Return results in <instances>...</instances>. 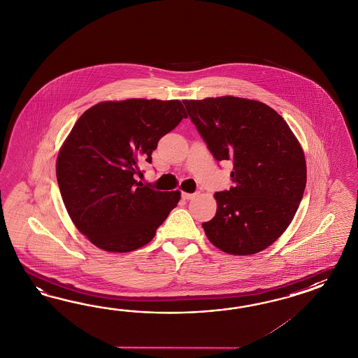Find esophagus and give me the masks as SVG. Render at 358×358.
Instances as JSON below:
<instances>
[{
  "label": "esophagus",
  "instance_id": "34e87169",
  "mask_svg": "<svg viewBox=\"0 0 358 358\" xmlns=\"http://www.w3.org/2000/svg\"><path fill=\"white\" fill-rule=\"evenodd\" d=\"M196 194H189V192H182V198L183 199H186V201H189V199H192L194 196H195Z\"/></svg>",
  "mask_w": 358,
  "mask_h": 358
}]
</instances>
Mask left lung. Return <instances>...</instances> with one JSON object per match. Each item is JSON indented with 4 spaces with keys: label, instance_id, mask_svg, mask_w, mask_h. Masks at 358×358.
<instances>
[{
    "label": "left lung",
    "instance_id": "1",
    "mask_svg": "<svg viewBox=\"0 0 358 358\" xmlns=\"http://www.w3.org/2000/svg\"><path fill=\"white\" fill-rule=\"evenodd\" d=\"M217 162L231 160L234 186L215 194L216 216L201 227L230 255H253L291 224L306 185V157L287 122L269 106L238 96L183 101Z\"/></svg>",
    "mask_w": 358,
    "mask_h": 358
}]
</instances>
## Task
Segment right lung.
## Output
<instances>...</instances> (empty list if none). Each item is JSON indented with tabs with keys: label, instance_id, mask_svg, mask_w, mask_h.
Segmentation results:
<instances>
[{
	"label": "right lung",
	"instance_id": "add662e5",
	"mask_svg": "<svg viewBox=\"0 0 358 358\" xmlns=\"http://www.w3.org/2000/svg\"><path fill=\"white\" fill-rule=\"evenodd\" d=\"M187 117L180 101L127 99L90 107L57 159V180L72 222L108 252L148 244L181 198L137 182L159 140Z\"/></svg>",
	"mask_w": 358,
	"mask_h": 358
}]
</instances>
